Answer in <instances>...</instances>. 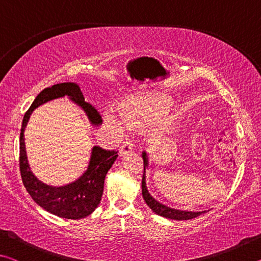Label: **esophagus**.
I'll return each mask as SVG.
<instances>
[{
    "mask_svg": "<svg viewBox=\"0 0 261 261\" xmlns=\"http://www.w3.org/2000/svg\"><path fill=\"white\" fill-rule=\"evenodd\" d=\"M132 152V146L130 143H127V141H124V143L122 144V146L120 148V155L121 156H124L126 154H129Z\"/></svg>",
    "mask_w": 261,
    "mask_h": 261,
    "instance_id": "1",
    "label": "esophagus"
}]
</instances>
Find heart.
<instances>
[{
    "instance_id": "obj_1",
    "label": "heart",
    "mask_w": 261,
    "mask_h": 261,
    "mask_svg": "<svg viewBox=\"0 0 261 261\" xmlns=\"http://www.w3.org/2000/svg\"><path fill=\"white\" fill-rule=\"evenodd\" d=\"M170 99L163 94H134L122 101L118 108L107 106L103 109V120L114 134L121 135L124 130V122L146 123L148 134L160 136L173 127L176 116L167 110Z\"/></svg>"
}]
</instances>
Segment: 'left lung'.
Returning <instances> with one entry per match:
<instances>
[{
	"label": "left lung",
	"instance_id": "obj_1",
	"mask_svg": "<svg viewBox=\"0 0 261 261\" xmlns=\"http://www.w3.org/2000/svg\"><path fill=\"white\" fill-rule=\"evenodd\" d=\"M143 160H144V174H143V182H141V192H143V198L145 202H146L147 206L154 212V213L160 216H163V218L178 220V221L191 220V219L197 218V216L206 213L207 211H202V212L190 211L189 212V211L171 208V207H168L167 205L162 204V202L158 201L155 198L152 197V194L148 192V189L146 185V169H148V165H149L148 154L146 152L143 153Z\"/></svg>",
	"mask_w": 261,
	"mask_h": 261
}]
</instances>
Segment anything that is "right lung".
<instances>
[{
	"label": "right lung",
	"mask_w": 261,
	"mask_h": 261,
	"mask_svg": "<svg viewBox=\"0 0 261 261\" xmlns=\"http://www.w3.org/2000/svg\"><path fill=\"white\" fill-rule=\"evenodd\" d=\"M63 96H69L70 100L84 110L92 125L102 124L99 113L90 103L85 102L81 87L76 83H61L45 88L38 94L24 115L19 137V168L24 187L39 206L60 218L79 220L93 213L99 206L103 193L106 175L116 161L118 154L117 151H108L100 146H93L85 173L74 182L62 187H51L37 178L31 170L26 154L25 127L35 108Z\"/></svg>",
	"instance_id": "add662e5"
}]
</instances>
